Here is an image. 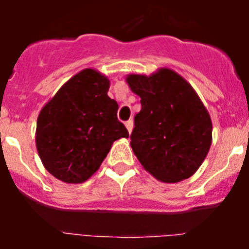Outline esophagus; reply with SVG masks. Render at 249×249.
I'll list each match as a JSON object with an SVG mask.
<instances>
[{"instance_id":"esophagus-1","label":"esophagus","mask_w":249,"mask_h":249,"mask_svg":"<svg viewBox=\"0 0 249 249\" xmlns=\"http://www.w3.org/2000/svg\"><path fill=\"white\" fill-rule=\"evenodd\" d=\"M126 128H127V131H128V133H131L132 129H133V121H132V120L127 121V122H126Z\"/></svg>"}]
</instances>
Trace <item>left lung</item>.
Segmentation results:
<instances>
[{
	"label": "left lung",
	"mask_w": 249,
	"mask_h": 249,
	"mask_svg": "<svg viewBox=\"0 0 249 249\" xmlns=\"http://www.w3.org/2000/svg\"><path fill=\"white\" fill-rule=\"evenodd\" d=\"M141 97L131 147L149 175L176 183L197 172L212 144V120L192 86L171 68L126 77Z\"/></svg>",
	"instance_id": "left-lung-1"
}]
</instances>
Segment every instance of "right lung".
Masks as SVG:
<instances>
[{
  "label": "right lung",
  "mask_w": 249,
  "mask_h": 249,
  "mask_svg": "<svg viewBox=\"0 0 249 249\" xmlns=\"http://www.w3.org/2000/svg\"><path fill=\"white\" fill-rule=\"evenodd\" d=\"M109 80L94 68L71 77L39 111L36 147L51 175L70 184L97 172L114 141L128 138L108 97Z\"/></svg>",
  "instance_id": "obj_1"
}]
</instances>
